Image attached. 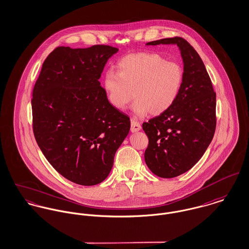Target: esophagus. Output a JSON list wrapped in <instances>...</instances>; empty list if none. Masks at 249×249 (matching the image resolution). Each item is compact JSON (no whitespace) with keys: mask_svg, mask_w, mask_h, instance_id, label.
<instances>
[{"mask_svg":"<svg viewBox=\"0 0 249 249\" xmlns=\"http://www.w3.org/2000/svg\"><path fill=\"white\" fill-rule=\"evenodd\" d=\"M141 128H142V126H141L140 123H138L135 120L131 121V128H130V130H131L132 133L138 132L139 130H141Z\"/></svg>","mask_w":249,"mask_h":249,"instance_id":"1","label":"esophagus"}]
</instances>
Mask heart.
<instances>
[{
	"label": "heart",
	"instance_id": "b5f03b06",
	"mask_svg": "<svg viewBox=\"0 0 249 249\" xmlns=\"http://www.w3.org/2000/svg\"><path fill=\"white\" fill-rule=\"evenodd\" d=\"M117 69L106 72L103 79L107 100L116 109H124L134 96L136 115L149 111L157 116L169 109L180 94L182 68L157 53L129 54L119 61Z\"/></svg>",
	"mask_w": 249,
	"mask_h": 249
}]
</instances>
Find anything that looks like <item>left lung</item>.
<instances>
[{
    "label": "left lung",
    "instance_id": "1",
    "mask_svg": "<svg viewBox=\"0 0 249 249\" xmlns=\"http://www.w3.org/2000/svg\"><path fill=\"white\" fill-rule=\"evenodd\" d=\"M177 45L183 62V82L172 107L142 124L148 137L144 160L160 178H174L192 168L210 144L216 128V93L197 51L181 37L146 45Z\"/></svg>",
    "mask_w": 249,
    "mask_h": 249
}]
</instances>
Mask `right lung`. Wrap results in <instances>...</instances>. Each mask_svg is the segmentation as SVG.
<instances>
[{"label": "right lung", "mask_w": 249, "mask_h": 249, "mask_svg": "<svg viewBox=\"0 0 249 249\" xmlns=\"http://www.w3.org/2000/svg\"><path fill=\"white\" fill-rule=\"evenodd\" d=\"M118 50L109 45L59 46L45 59L34 86L36 142L62 176L81 185L106 180L130 129L129 118L110 105L99 82Z\"/></svg>", "instance_id": "1"}]
</instances>
